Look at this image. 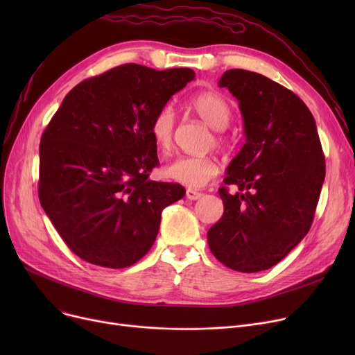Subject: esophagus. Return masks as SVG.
<instances>
[{
	"label": "esophagus",
	"mask_w": 355,
	"mask_h": 355,
	"mask_svg": "<svg viewBox=\"0 0 355 355\" xmlns=\"http://www.w3.org/2000/svg\"><path fill=\"white\" fill-rule=\"evenodd\" d=\"M185 196H187V198L189 200H198V198H201V193H198V191H196V190H187V193H185Z\"/></svg>",
	"instance_id": "34e87169"
}]
</instances>
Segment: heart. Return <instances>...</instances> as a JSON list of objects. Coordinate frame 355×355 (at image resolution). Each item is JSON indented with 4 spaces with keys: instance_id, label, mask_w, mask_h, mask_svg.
I'll return each mask as SVG.
<instances>
[{
    "instance_id": "1",
    "label": "heart",
    "mask_w": 355,
    "mask_h": 355,
    "mask_svg": "<svg viewBox=\"0 0 355 355\" xmlns=\"http://www.w3.org/2000/svg\"><path fill=\"white\" fill-rule=\"evenodd\" d=\"M196 114L211 129H216L210 145L223 148L227 138L223 132L232 119V107L227 99L218 92L206 90L190 101ZM177 116L171 105L158 109L151 122V137L161 151H168L173 145ZM164 174L189 189H201L218 174V164L211 157H178L164 168Z\"/></svg>"
}]
</instances>
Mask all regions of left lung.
<instances>
[{"label": "left lung", "mask_w": 355, "mask_h": 355, "mask_svg": "<svg viewBox=\"0 0 355 355\" xmlns=\"http://www.w3.org/2000/svg\"><path fill=\"white\" fill-rule=\"evenodd\" d=\"M239 101L246 142L220 187L225 213L207 232L211 253L237 272L275 266L311 229L325 178L315 119L300 96L243 69L218 80Z\"/></svg>", "instance_id": "1"}]
</instances>
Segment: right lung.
<instances>
[{"label":"right lung","mask_w":355,"mask_h":355,"mask_svg":"<svg viewBox=\"0 0 355 355\" xmlns=\"http://www.w3.org/2000/svg\"><path fill=\"white\" fill-rule=\"evenodd\" d=\"M191 69L128 63L74 86L40 139L39 198L67 248L109 269L137 263L157 239L180 184L149 180L159 165L154 115L191 82Z\"/></svg>","instance_id":"add662e5"}]
</instances>
